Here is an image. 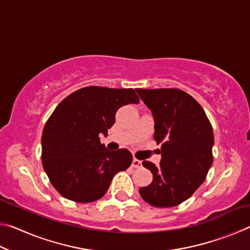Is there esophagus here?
I'll list each match as a JSON object with an SVG mask.
<instances>
[{
    "label": "esophagus",
    "mask_w": 250,
    "mask_h": 250,
    "mask_svg": "<svg viewBox=\"0 0 250 250\" xmlns=\"http://www.w3.org/2000/svg\"><path fill=\"white\" fill-rule=\"evenodd\" d=\"M132 167L135 168H141L142 167V162L138 159H133L132 161Z\"/></svg>",
    "instance_id": "34e87169"
}]
</instances>
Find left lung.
Returning <instances> with one entry per match:
<instances>
[{"label": "left lung", "mask_w": 250, "mask_h": 250, "mask_svg": "<svg viewBox=\"0 0 250 250\" xmlns=\"http://www.w3.org/2000/svg\"><path fill=\"white\" fill-rule=\"evenodd\" d=\"M154 117V140L161 146L160 166L143 161L153 174L139 189L147 204L172 207L193 195L213 163L214 134L201 104L177 88L137 89Z\"/></svg>", "instance_id": "8db88e82"}]
</instances>
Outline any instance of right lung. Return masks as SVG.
Wrapping results in <instances>:
<instances>
[{
    "label": "right lung",
    "mask_w": 250,
    "mask_h": 250,
    "mask_svg": "<svg viewBox=\"0 0 250 250\" xmlns=\"http://www.w3.org/2000/svg\"><path fill=\"white\" fill-rule=\"evenodd\" d=\"M138 103L132 88L89 86L57 105L42 134V163L62 196L77 203L95 202L108 191L116 173L131 166L129 150H107L99 134H107L118 109Z\"/></svg>",
    "instance_id": "obj_1"
}]
</instances>
